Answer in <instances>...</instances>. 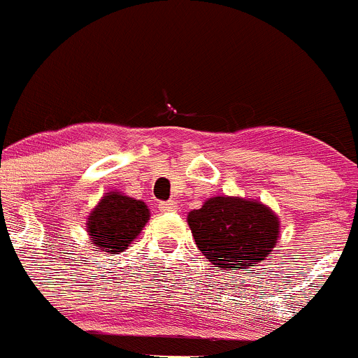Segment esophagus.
Masks as SVG:
<instances>
[{
    "mask_svg": "<svg viewBox=\"0 0 358 358\" xmlns=\"http://www.w3.org/2000/svg\"><path fill=\"white\" fill-rule=\"evenodd\" d=\"M159 210L160 212H176L178 210V205H176V201H162L159 203Z\"/></svg>",
    "mask_w": 358,
    "mask_h": 358,
    "instance_id": "esophagus-1",
    "label": "esophagus"
}]
</instances>
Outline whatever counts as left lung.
<instances>
[{
    "instance_id": "8db88e82",
    "label": "left lung",
    "mask_w": 358,
    "mask_h": 358,
    "mask_svg": "<svg viewBox=\"0 0 358 358\" xmlns=\"http://www.w3.org/2000/svg\"><path fill=\"white\" fill-rule=\"evenodd\" d=\"M196 245L220 270L255 266L270 256L279 220L268 206L240 198H212L187 217Z\"/></svg>"
}]
</instances>
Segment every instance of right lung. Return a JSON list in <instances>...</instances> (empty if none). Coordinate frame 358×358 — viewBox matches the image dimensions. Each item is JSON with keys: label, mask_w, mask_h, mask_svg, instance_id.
<instances>
[{"label": "right lung", "mask_w": 358, "mask_h": 358, "mask_svg": "<svg viewBox=\"0 0 358 358\" xmlns=\"http://www.w3.org/2000/svg\"><path fill=\"white\" fill-rule=\"evenodd\" d=\"M150 219L146 205L120 192H108L90 213L88 233L92 242L103 252H122L141 233Z\"/></svg>", "instance_id": "1"}]
</instances>
